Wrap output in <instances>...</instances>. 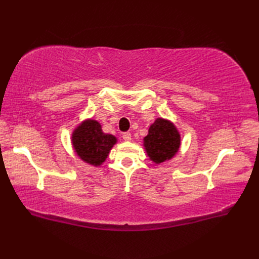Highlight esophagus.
Masks as SVG:
<instances>
[{
    "label": "esophagus",
    "mask_w": 259,
    "mask_h": 259,
    "mask_svg": "<svg viewBox=\"0 0 259 259\" xmlns=\"http://www.w3.org/2000/svg\"><path fill=\"white\" fill-rule=\"evenodd\" d=\"M122 139H123L124 141H130V140H131V134H130V133H124V134L122 135Z\"/></svg>",
    "instance_id": "obj_1"
}]
</instances>
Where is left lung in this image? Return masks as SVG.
<instances>
[{
    "instance_id": "8db88e82",
    "label": "left lung",
    "mask_w": 259,
    "mask_h": 259,
    "mask_svg": "<svg viewBox=\"0 0 259 259\" xmlns=\"http://www.w3.org/2000/svg\"><path fill=\"white\" fill-rule=\"evenodd\" d=\"M181 137L171 121L157 118L144 138V147L151 161L159 164L172 159L179 151Z\"/></svg>"
}]
</instances>
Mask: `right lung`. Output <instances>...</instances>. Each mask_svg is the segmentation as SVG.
I'll return each instance as SVG.
<instances>
[{
	"mask_svg": "<svg viewBox=\"0 0 259 259\" xmlns=\"http://www.w3.org/2000/svg\"><path fill=\"white\" fill-rule=\"evenodd\" d=\"M71 144L82 161L99 167L106 161L110 150L117 144V138L104 134L97 120L87 119L73 130Z\"/></svg>",
	"mask_w": 259,
	"mask_h": 259,
	"instance_id": "1",
	"label": "right lung"
}]
</instances>
